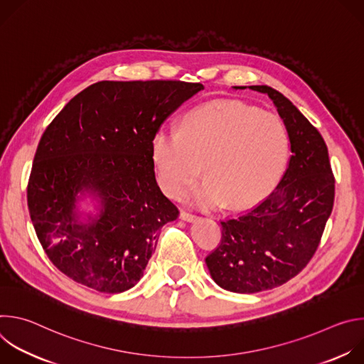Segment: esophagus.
<instances>
[{
	"label": "esophagus",
	"mask_w": 364,
	"mask_h": 364,
	"mask_svg": "<svg viewBox=\"0 0 364 364\" xmlns=\"http://www.w3.org/2000/svg\"><path fill=\"white\" fill-rule=\"evenodd\" d=\"M180 219H181V220H186V222H196V220H197V216H196V215H191V213H188V212H186V210H181V212H180Z\"/></svg>",
	"instance_id": "obj_1"
}]
</instances>
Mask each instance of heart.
Wrapping results in <instances>:
<instances>
[{
	"mask_svg": "<svg viewBox=\"0 0 364 364\" xmlns=\"http://www.w3.org/2000/svg\"><path fill=\"white\" fill-rule=\"evenodd\" d=\"M284 122L271 112L237 100H218L187 112L178 131L161 128L151 141V159L163 190L180 197L190 193L200 207H246L278 180L288 157Z\"/></svg>",
	"mask_w": 364,
	"mask_h": 364,
	"instance_id": "obj_1",
	"label": "heart"
}]
</instances>
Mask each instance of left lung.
I'll use <instances>...</instances> for the list:
<instances>
[{
	"mask_svg": "<svg viewBox=\"0 0 364 364\" xmlns=\"http://www.w3.org/2000/svg\"><path fill=\"white\" fill-rule=\"evenodd\" d=\"M249 89L274 102L292 155L277 188L261 204L222 222L220 245L205 257L213 281L237 294L277 288L306 267L331 215L336 183L317 128L281 92L267 85Z\"/></svg>",
	"mask_w": 364,
	"mask_h": 364,
	"instance_id": "8db88e82",
	"label": "left lung"
}]
</instances>
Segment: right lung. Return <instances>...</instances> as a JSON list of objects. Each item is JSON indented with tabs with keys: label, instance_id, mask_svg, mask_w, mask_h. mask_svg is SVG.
Here are the masks:
<instances>
[{
	"label": "right lung",
	"instance_id": "1",
	"mask_svg": "<svg viewBox=\"0 0 364 364\" xmlns=\"http://www.w3.org/2000/svg\"><path fill=\"white\" fill-rule=\"evenodd\" d=\"M201 83L102 80L77 93L46 128L27 187L37 237L53 265L99 292L118 294L144 275L177 207L155 180L151 141ZM90 195L100 213L82 223Z\"/></svg>",
	"mask_w": 364,
	"mask_h": 364
}]
</instances>
